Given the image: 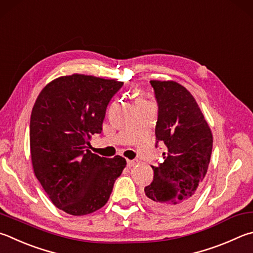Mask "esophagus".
<instances>
[{
  "instance_id": "34e87169",
  "label": "esophagus",
  "mask_w": 253,
  "mask_h": 253,
  "mask_svg": "<svg viewBox=\"0 0 253 253\" xmlns=\"http://www.w3.org/2000/svg\"><path fill=\"white\" fill-rule=\"evenodd\" d=\"M137 164H138V160H137V159H134V160H127V166H128V167H134V166H136Z\"/></svg>"
}]
</instances>
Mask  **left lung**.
Wrapping results in <instances>:
<instances>
[{
  "label": "left lung",
  "instance_id": "obj_1",
  "mask_svg": "<svg viewBox=\"0 0 253 253\" xmlns=\"http://www.w3.org/2000/svg\"><path fill=\"white\" fill-rule=\"evenodd\" d=\"M158 103L156 140L167 151L153 167L154 180L145 187V201L165 213L187 210L200 194L210 163L212 132L194 96L173 81H150Z\"/></svg>",
  "mask_w": 253,
  "mask_h": 253
}]
</instances>
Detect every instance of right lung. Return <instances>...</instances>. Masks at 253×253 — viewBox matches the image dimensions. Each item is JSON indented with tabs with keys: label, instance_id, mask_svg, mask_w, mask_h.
I'll return each mask as SVG.
<instances>
[{
	"label": "right lung",
	"instance_id": "right-lung-1",
	"mask_svg": "<svg viewBox=\"0 0 253 253\" xmlns=\"http://www.w3.org/2000/svg\"><path fill=\"white\" fill-rule=\"evenodd\" d=\"M123 82L73 74L49 82L32 109L30 147L36 178L54 206L85 215L106 205L126 167L122 156L105 158L88 149L100 134L106 107Z\"/></svg>",
	"mask_w": 253,
	"mask_h": 253
}]
</instances>
